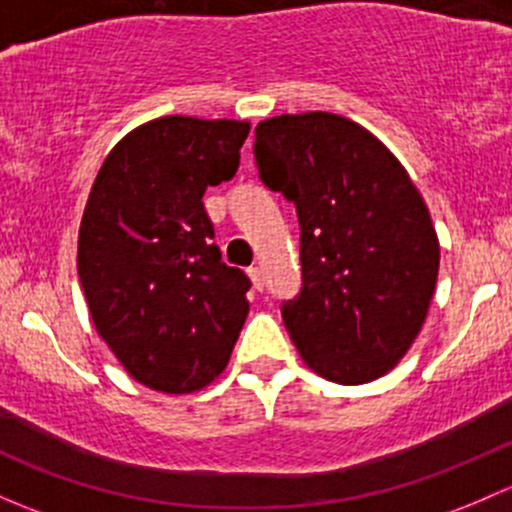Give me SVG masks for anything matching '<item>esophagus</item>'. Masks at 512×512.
Segmentation results:
<instances>
[{
	"instance_id": "obj_1",
	"label": "esophagus",
	"mask_w": 512,
	"mask_h": 512,
	"mask_svg": "<svg viewBox=\"0 0 512 512\" xmlns=\"http://www.w3.org/2000/svg\"><path fill=\"white\" fill-rule=\"evenodd\" d=\"M249 278H251V283H254L256 291H261V288H263V276H261V271H258L256 266L249 268Z\"/></svg>"
}]
</instances>
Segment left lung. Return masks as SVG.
<instances>
[{
	"label": "left lung",
	"mask_w": 512,
	"mask_h": 512,
	"mask_svg": "<svg viewBox=\"0 0 512 512\" xmlns=\"http://www.w3.org/2000/svg\"><path fill=\"white\" fill-rule=\"evenodd\" d=\"M258 177L293 202L300 291L281 315L305 365L337 384L382 377L412 347L439 273V239L407 170L333 113L256 128Z\"/></svg>",
	"instance_id": "1"
}]
</instances>
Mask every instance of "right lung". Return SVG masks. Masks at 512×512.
<instances>
[{"label":"right lung","instance_id":"right-lung-1","mask_svg":"<svg viewBox=\"0 0 512 512\" xmlns=\"http://www.w3.org/2000/svg\"><path fill=\"white\" fill-rule=\"evenodd\" d=\"M241 120L167 115L100 167L78 234V278L98 335L130 377L167 394L202 389L244 328L251 281L221 261L204 192L239 170Z\"/></svg>","mask_w":512,"mask_h":512}]
</instances>
